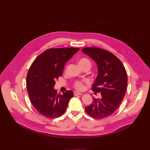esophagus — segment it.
<instances>
[{"label": "esophagus", "mask_w": 150, "mask_h": 150, "mask_svg": "<svg viewBox=\"0 0 150 150\" xmlns=\"http://www.w3.org/2000/svg\"><path fill=\"white\" fill-rule=\"evenodd\" d=\"M74 96H78V95H82V93H78V92H77V91H75V92L74 93Z\"/></svg>", "instance_id": "esophagus-1"}]
</instances>
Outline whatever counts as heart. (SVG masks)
<instances>
[{"label": "heart", "mask_w": 150, "mask_h": 150, "mask_svg": "<svg viewBox=\"0 0 150 150\" xmlns=\"http://www.w3.org/2000/svg\"><path fill=\"white\" fill-rule=\"evenodd\" d=\"M78 64L81 68H82L85 66H89L91 67V62L87 58H81L78 60ZM74 87L77 90H83L84 89V85L82 82L76 81L74 83Z\"/></svg>", "instance_id": "heart-1"}]
</instances>
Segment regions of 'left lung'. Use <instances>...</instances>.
I'll use <instances>...</instances> for the list:
<instances>
[{"mask_svg":"<svg viewBox=\"0 0 150 150\" xmlns=\"http://www.w3.org/2000/svg\"><path fill=\"white\" fill-rule=\"evenodd\" d=\"M82 51L97 63L98 75L92 90L101 95V98L93 97V103L85 110L95 119L108 117L117 109L125 97L127 85L126 69L109 51L98 47H85Z\"/></svg>","mask_w":150,"mask_h":150,"instance_id":"1","label":"left lung"}]
</instances>
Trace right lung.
I'll return each mask as SVG.
<instances>
[{
  "label": "right lung",
  "instance_id": "add662e5",
  "mask_svg": "<svg viewBox=\"0 0 150 150\" xmlns=\"http://www.w3.org/2000/svg\"><path fill=\"white\" fill-rule=\"evenodd\" d=\"M79 48L49 49L40 54L31 64L27 76V88L31 103L37 111L50 119L65 112L74 93L63 94L54 89L55 81L61 76L65 63Z\"/></svg>",
  "mask_w": 150,
  "mask_h": 150
}]
</instances>
